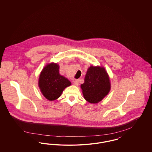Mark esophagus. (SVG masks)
Returning <instances> with one entry per match:
<instances>
[{
  "label": "esophagus",
  "mask_w": 152,
  "mask_h": 152,
  "mask_svg": "<svg viewBox=\"0 0 152 152\" xmlns=\"http://www.w3.org/2000/svg\"><path fill=\"white\" fill-rule=\"evenodd\" d=\"M73 84H74L75 86H79V80H75V81H74V83H73Z\"/></svg>",
  "instance_id": "obj_1"
}]
</instances>
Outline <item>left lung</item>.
I'll use <instances>...</instances> for the list:
<instances>
[{
    "label": "left lung",
    "mask_w": 152,
    "mask_h": 152,
    "mask_svg": "<svg viewBox=\"0 0 152 152\" xmlns=\"http://www.w3.org/2000/svg\"><path fill=\"white\" fill-rule=\"evenodd\" d=\"M81 88L84 99L89 102L96 104L101 101L110 89L109 78L105 69L100 66H90Z\"/></svg>",
    "instance_id": "1"
}]
</instances>
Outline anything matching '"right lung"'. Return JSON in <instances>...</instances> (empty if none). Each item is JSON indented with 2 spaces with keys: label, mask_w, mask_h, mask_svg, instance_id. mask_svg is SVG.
I'll list each match as a JSON object with an SVG mask.
<instances>
[{
  "label": "right lung",
  "mask_w": 152,
  "mask_h": 152,
  "mask_svg": "<svg viewBox=\"0 0 152 152\" xmlns=\"http://www.w3.org/2000/svg\"><path fill=\"white\" fill-rule=\"evenodd\" d=\"M71 82L59 73L57 64L51 63L45 66L40 73L39 86L44 96L50 101L58 99Z\"/></svg>",
  "instance_id": "obj_1"
}]
</instances>
